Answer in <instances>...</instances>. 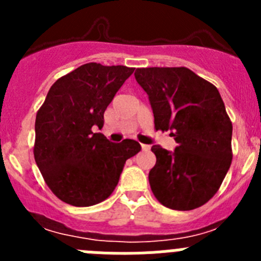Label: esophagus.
<instances>
[{"label": "esophagus", "instance_id": "esophagus-1", "mask_svg": "<svg viewBox=\"0 0 261 261\" xmlns=\"http://www.w3.org/2000/svg\"><path fill=\"white\" fill-rule=\"evenodd\" d=\"M141 149L144 151H150V145H145V144H141Z\"/></svg>", "mask_w": 261, "mask_h": 261}]
</instances>
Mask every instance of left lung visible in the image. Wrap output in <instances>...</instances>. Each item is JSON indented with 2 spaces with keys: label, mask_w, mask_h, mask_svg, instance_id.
Returning <instances> with one entry per match:
<instances>
[{
  "label": "left lung",
  "mask_w": 261,
  "mask_h": 261,
  "mask_svg": "<svg viewBox=\"0 0 261 261\" xmlns=\"http://www.w3.org/2000/svg\"><path fill=\"white\" fill-rule=\"evenodd\" d=\"M136 81L149 95L155 130H170L174 153L153 145L149 172L155 199L174 211L200 208L217 193L232 159V124L213 84L188 68H138Z\"/></svg>",
  "instance_id": "1"
}]
</instances>
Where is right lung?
<instances>
[{
  "mask_svg": "<svg viewBox=\"0 0 261 261\" xmlns=\"http://www.w3.org/2000/svg\"><path fill=\"white\" fill-rule=\"evenodd\" d=\"M135 68L89 62L52 85L35 120L34 156L53 195L91 206L114 192L126 159L141 150L135 140L108 141L105 111Z\"/></svg>",
  "mask_w": 261,
  "mask_h": 261,
  "instance_id": "add662e5",
  "label": "right lung"
}]
</instances>
